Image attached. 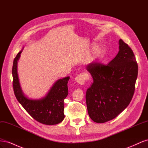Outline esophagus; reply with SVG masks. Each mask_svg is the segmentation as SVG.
Here are the masks:
<instances>
[{
  "mask_svg": "<svg viewBox=\"0 0 148 148\" xmlns=\"http://www.w3.org/2000/svg\"><path fill=\"white\" fill-rule=\"evenodd\" d=\"M89 78L88 75L86 73H80L78 75L77 77L75 78V81L78 84H84L85 83V81L87 80Z\"/></svg>",
  "mask_w": 148,
  "mask_h": 148,
  "instance_id": "34e87169",
  "label": "esophagus"
}]
</instances>
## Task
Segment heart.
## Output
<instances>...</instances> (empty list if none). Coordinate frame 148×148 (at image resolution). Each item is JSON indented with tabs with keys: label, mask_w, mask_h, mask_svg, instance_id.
<instances>
[{
	"label": "heart",
	"mask_w": 148,
	"mask_h": 148,
	"mask_svg": "<svg viewBox=\"0 0 148 148\" xmlns=\"http://www.w3.org/2000/svg\"><path fill=\"white\" fill-rule=\"evenodd\" d=\"M102 53H103V52L102 51H97V56L99 57H101L102 56Z\"/></svg>",
	"instance_id": "b5f03b06"
}]
</instances>
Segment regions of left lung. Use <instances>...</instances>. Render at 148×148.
<instances>
[{"label":"left lung","instance_id":"1","mask_svg":"<svg viewBox=\"0 0 148 148\" xmlns=\"http://www.w3.org/2000/svg\"><path fill=\"white\" fill-rule=\"evenodd\" d=\"M119 51L104 65L91 63L87 70L93 83L86 93L89 116L96 123H105L115 118L131 102L138 76V64L132 49L119 40Z\"/></svg>","mask_w":148,"mask_h":148}]
</instances>
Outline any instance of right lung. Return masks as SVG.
<instances>
[{"label":"right lung","instance_id":"add662e5","mask_svg":"<svg viewBox=\"0 0 148 148\" xmlns=\"http://www.w3.org/2000/svg\"><path fill=\"white\" fill-rule=\"evenodd\" d=\"M23 49V47L15 57L12 67L13 88L16 99L38 122L49 125L59 123L65 118L64 101L69 94L67 84L70 77L57 80L47 95L41 99H29L22 91L17 71L18 61Z\"/></svg>","mask_w":148,"mask_h":148}]
</instances>
